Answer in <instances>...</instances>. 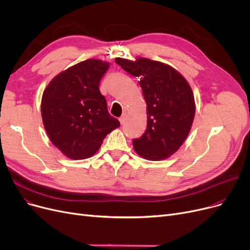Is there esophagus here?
Wrapping results in <instances>:
<instances>
[{"mask_svg": "<svg viewBox=\"0 0 250 250\" xmlns=\"http://www.w3.org/2000/svg\"><path fill=\"white\" fill-rule=\"evenodd\" d=\"M125 120H126V114L124 113L122 116L119 117V122H120V124H125Z\"/></svg>", "mask_w": 250, "mask_h": 250, "instance_id": "obj_1", "label": "esophagus"}]
</instances>
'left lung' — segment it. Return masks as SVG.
<instances>
[{
	"label": "left lung",
	"mask_w": 250,
	"mask_h": 250,
	"mask_svg": "<svg viewBox=\"0 0 250 250\" xmlns=\"http://www.w3.org/2000/svg\"><path fill=\"white\" fill-rule=\"evenodd\" d=\"M115 62L140 79L147 104L146 130L133 140L136 152L149 161L167 159L187 139L195 117V99L189 84L179 72L161 62L118 58Z\"/></svg>",
	"instance_id": "left-lung-1"
}]
</instances>
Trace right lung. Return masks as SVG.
Masks as SVG:
<instances>
[{
  "mask_svg": "<svg viewBox=\"0 0 250 250\" xmlns=\"http://www.w3.org/2000/svg\"><path fill=\"white\" fill-rule=\"evenodd\" d=\"M109 63L86 60L55 76L42 96L43 124L53 145L72 160L95 154L120 125L108 112L100 82Z\"/></svg>",
  "mask_w": 250,
  "mask_h": 250,
  "instance_id": "obj_1",
  "label": "right lung"
}]
</instances>
